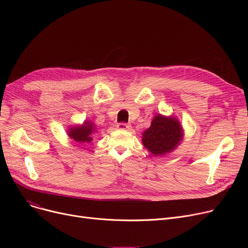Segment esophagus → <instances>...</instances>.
Wrapping results in <instances>:
<instances>
[{"mask_svg": "<svg viewBox=\"0 0 248 248\" xmlns=\"http://www.w3.org/2000/svg\"><path fill=\"white\" fill-rule=\"evenodd\" d=\"M116 127L121 129V131H131L132 128V125L131 124H124V123H120L117 124Z\"/></svg>", "mask_w": 248, "mask_h": 248, "instance_id": "1", "label": "esophagus"}]
</instances>
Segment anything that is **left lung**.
<instances>
[{"mask_svg":"<svg viewBox=\"0 0 248 248\" xmlns=\"http://www.w3.org/2000/svg\"><path fill=\"white\" fill-rule=\"evenodd\" d=\"M182 139L183 128L176 117L157 114L142 133V145L154 155H163L175 150Z\"/></svg>","mask_w":248,"mask_h":248,"instance_id":"8db88e82","label":"left lung"}]
</instances>
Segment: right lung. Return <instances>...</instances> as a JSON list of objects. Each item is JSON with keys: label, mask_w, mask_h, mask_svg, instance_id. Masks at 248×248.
I'll use <instances>...</instances> for the list:
<instances>
[{"label": "right lung", "mask_w": 248, "mask_h": 248, "mask_svg": "<svg viewBox=\"0 0 248 248\" xmlns=\"http://www.w3.org/2000/svg\"><path fill=\"white\" fill-rule=\"evenodd\" d=\"M67 132L69 138L74 140L76 142H79L80 145H83L93 140L91 135L95 132V126L91 122L86 121L81 125L71 126Z\"/></svg>", "instance_id": "add662e5"}]
</instances>
